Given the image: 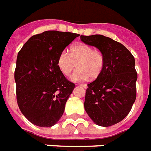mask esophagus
Instances as JSON below:
<instances>
[{
	"mask_svg": "<svg viewBox=\"0 0 151 151\" xmlns=\"http://www.w3.org/2000/svg\"><path fill=\"white\" fill-rule=\"evenodd\" d=\"M80 86H82V87H83L84 88H88V86H87L86 84H81Z\"/></svg>",
	"mask_w": 151,
	"mask_h": 151,
	"instance_id": "esophagus-1",
	"label": "esophagus"
}]
</instances>
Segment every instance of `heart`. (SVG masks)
Listing matches in <instances>:
<instances>
[{"label": "heart", "mask_w": 151, "mask_h": 151, "mask_svg": "<svg viewBox=\"0 0 151 151\" xmlns=\"http://www.w3.org/2000/svg\"><path fill=\"white\" fill-rule=\"evenodd\" d=\"M57 64L65 76L70 75L77 65L78 69L71 75L70 79L79 82L86 81L88 77L94 79L100 76L104 67L105 58L100 50L81 43L73 46L70 53L67 50L62 51L58 58Z\"/></svg>", "instance_id": "obj_1"}]
</instances>
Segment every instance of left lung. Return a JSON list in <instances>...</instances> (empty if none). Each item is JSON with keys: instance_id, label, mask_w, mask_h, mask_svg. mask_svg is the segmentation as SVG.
<instances>
[{"instance_id": "1", "label": "left lung", "mask_w": 151, "mask_h": 151, "mask_svg": "<svg viewBox=\"0 0 151 151\" xmlns=\"http://www.w3.org/2000/svg\"><path fill=\"white\" fill-rule=\"evenodd\" d=\"M86 44L103 53L105 64L102 73L88 84L85 109L99 126L109 127L128 115L136 99L134 58L120 42L101 35H81Z\"/></svg>"}]
</instances>
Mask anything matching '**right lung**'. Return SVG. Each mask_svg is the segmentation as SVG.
<instances>
[{"mask_svg":"<svg viewBox=\"0 0 151 151\" xmlns=\"http://www.w3.org/2000/svg\"><path fill=\"white\" fill-rule=\"evenodd\" d=\"M79 35L47 31L30 38L18 53L15 69L17 101L23 115L42 127L63 116L75 84L58 66V55Z\"/></svg>","mask_w":151,"mask_h":151,"instance_id":"1","label":"right lung"}]
</instances>
